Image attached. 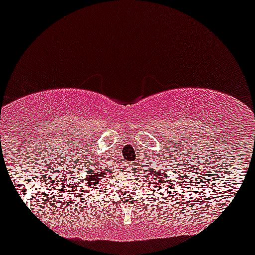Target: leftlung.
Here are the masks:
<instances>
[{"mask_svg":"<svg viewBox=\"0 0 255 255\" xmlns=\"http://www.w3.org/2000/svg\"><path fill=\"white\" fill-rule=\"evenodd\" d=\"M149 177H153V179H156V177H160V179H158V181H161V177H165L166 176V174H164V171H161V170H159V171H155L154 170V169H150V170H149ZM164 181V180H163Z\"/></svg>","mask_w":255,"mask_h":255,"instance_id":"1","label":"left lung"}]
</instances>
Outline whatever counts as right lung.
<instances>
[{
	"label": "right lung",
	"instance_id": "add662e5",
	"mask_svg": "<svg viewBox=\"0 0 255 255\" xmlns=\"http://www.w3.org/2000/svg\"><path fill=\"white\" fill-rule=\"evenodd\" d=\"M95 166H96V164H95ZM106 171L107 170H101V169H99V166H96L94 174H92V175H87L86 179L84 180V184L86 185V186H85V189H89L90 187V190H92V187L101 186L102 180L105 179V175H107Z\"/></svg>",
	"mask_w": 255,
	"mask_h": 255
}]
</instances>
